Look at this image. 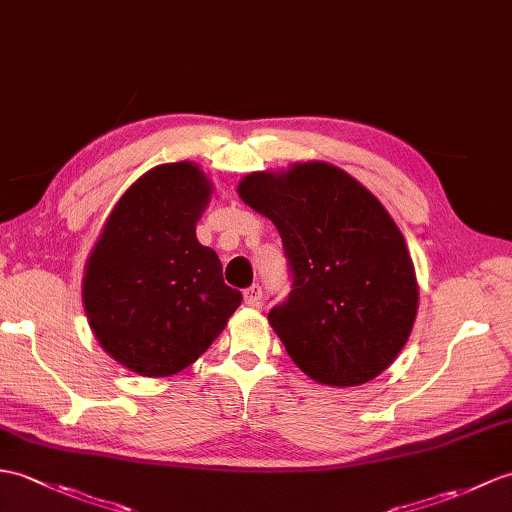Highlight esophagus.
<instances>
[{"label": "esophagus", "instance_id": "1", "mask_svg": "<svg viewBox=\"0 0 512 512\" xmlns=\"http://www.w3.org/2000/svg\"><path fill=\"white\" fill-rule=\"evenodd\" d=\"M244 301L253 307L259 305V301H261V285L259 283H253L251 288L244 290Z\"/></svg>", "mask_w": 512, "mask_h": 512}]
</instances>
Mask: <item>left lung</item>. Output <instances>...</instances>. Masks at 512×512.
<instances>
[{"mask_svg": "<svg viewBox=\"0 0 512 512\" xmlns=\"http://www.w3.org/2000/svg\"><path fill=\"white\" fill-rule=\"evenodd\" d=\"M237 194L275 224L292 292L268 323L318 384L360 386L395 362L419 310L406 240L386 207L325 161L246 174Z\"/></svg>", "mask_w": 512, "mask_h": 512, "instance_id": "8db88e82", "label": "left lung"}]
</instances>
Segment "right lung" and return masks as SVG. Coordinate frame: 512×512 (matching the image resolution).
<instances>
[{
  "mask_svg": "<svg viewBox=\"0 0 512 512\" xmlns=\"http://www.w3.org/2000/svg\"><path fill=\"white\" fill-rule=\"evenodd\" d=\"M213 194L194 161L148 170L117 200L82 277L95 340L128 371L170 377L194 364L240 307L196 222Z\"/></svg>",
  "mask_w": 512,
  "mask_h": 512,
  "instance_id": "add662e5",
  "label": "right lung"
}]
</instances>
